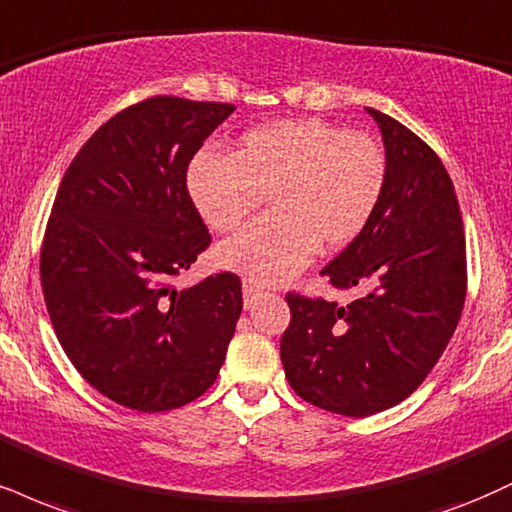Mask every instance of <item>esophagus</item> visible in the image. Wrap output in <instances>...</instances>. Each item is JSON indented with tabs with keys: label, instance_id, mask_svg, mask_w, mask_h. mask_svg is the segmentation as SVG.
Here are the masks:
<instances>
[{
	"label": "esophagus",
	"instance_id": "esophagus-1",
	"mask_svg": "<svg viewBox=\"0 0 512 512\" xmlns=\"http://www.w3.org/2000/svg\"><path fill=\"white\" fill-rule=\"evenodd\" d=\"M262 295V286H257L252 279L243 281V298H245V307H252L257 303V298Z\"/></svg>",
	"mask_w": 512,
	"mask_h": 512
}]
</instances>
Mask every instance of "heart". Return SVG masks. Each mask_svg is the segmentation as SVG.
<instances>
[{
  "label": "heart",
  "instance_id": "heart-1",
  "mask_svg": "<svg viewBox=\"0 0 512 512\" xmlns=\"http://www.w3.org/2000/svg\"><path fill=\"white\" fill-rule=\"evenodd\" d=\"M389 159L369 135L319 119L252 128L233 155L200 152L188 193L205 224L233 231L269 197L272 214L221 243L219 267L279 283L322 252L343 250L379 209Z\"/></svg>",
  "mask_w": 512,
  "mask_h": 512
}]
</instances>
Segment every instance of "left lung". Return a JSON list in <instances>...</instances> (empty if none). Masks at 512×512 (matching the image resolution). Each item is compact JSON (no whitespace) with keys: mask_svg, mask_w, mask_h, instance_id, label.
<instances>
[{"mask_svg":"<svg viewBox=\"0 0 512 512\" xmlns=\"http://www.w3.org/2000/svg\"><path fill=\"white\" fill-rule=\"evenodd\" d=\"M377 121L389 178L367 229L326 276L365 288L348 305L288 293L281 338L288 384L307 403L346 417L389 410L432 372L465 303V233L446 166L415 133L365 107Z\"/></svg>","mask_w":512,"mask_h":512,"instance_id":"8db88e82","label":"left lung"}]
</instances>
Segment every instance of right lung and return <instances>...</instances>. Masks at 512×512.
Wrapping results in <instances>:
<instances>
[{"mask_svg":"<svg viewBox=\"0 0 512 512\" xmlns=\"http://www.w3.org/2000/svg\"><path fill=\"white\" fill-rule=\"evenodd\" d=\"M233 109L181 97L123 109L80 147L54 200L40 255L54 334L90 386L131 410L202 396L236 331V274L171 283L209 245L188 164Z\"/></svg>","mask_w":512,"mask_h":512,"instance_id":"1","label":"right lung"}]
</instances>
